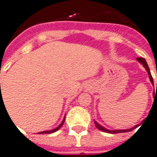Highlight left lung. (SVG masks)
Here are the masks:
<instances>
[{"label":"left lung","instance_id":"1","mask_svg":"<svg viewBox=\"0 0 157 157\" xmlns=\"http://www.w3.org/2000/svg\"><path fill=\"white\" fill-rule=\"evenodd\" d=\"M137 60H138V62H140V63H141V64H142L143 66L145 67L147 72H148V74H149V78H150V80H151V84L154 85L153 78H152V76H151L150 68H149V67H148V65H147L145 60H144V58H137ZM156 92H157V84H156V90H155V93ZM94 123H95V125H96V126H97V129L102 131V132H109V133H121V132H130V131L135 129V128H136V127L138 126V125H137V126H135L134 127H132V128H130V129H126V130H109V129H106L105 127L101 126V125H99V124H98L97 121H94Z\"/></svg>","mask_w":157,"mask_h":157}]
</instances>
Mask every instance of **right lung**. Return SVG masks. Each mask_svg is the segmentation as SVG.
I'll list each match as a JSON object with an SVG mask.
<instances>
[{"label":"right lung","instance_id":"right-lung-1","mask_svg":"<svg viewBox=\"0 0 157 157\" xmlns=\"http://www.w3.org/2000/svg\"><path fill=\"white\" fill-rule=\"evenodd\" d=\"M64 121H65V118H64V120L62 121V122H61L60 125L57 126L56 128H55V129H53V130L44 131V132H38V134H45V133H52V132H56V131H57V130H59L60 127L62 126V125H63V123H64Z\"/></svg>","mask_w":157,"mask_h":157}]
</instances>
